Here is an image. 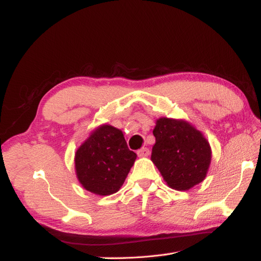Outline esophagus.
Here are the masks:
<instances>
[{"label":"esophagus","instance_id":"34e87169","mask_svg":"<svg viewBox=\"0 0 261 261\" xmlns=\"http://www.w3.org/2000/svg\"><path fill=\"white\" fill-rule=\"evenodd\" d=\"M137 153H138V156H139V157H148L149 154H150V150H149L148 148L143 147V148L139 149V150L137 151Z\"/></svg>","mask_w":261,"mask_h":261}]
</instances>
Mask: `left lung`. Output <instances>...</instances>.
<instances>
[{
	"instance_id": "left-lung-1",
	"label": "left lung",
	"mask_w": 261,
	"mask_h": 261,
	"mask_svg": "<svg viewBox=\"0 0 261 261\" xmlns=\"http://www.w3.org/2000/svg\"><path fill=\"white\" fill-rule=\"evenodd\" d=\"M152 134L151 160L169 187L188 191L205 179L212 150L201 131L184 120L159 118Z\"/></svg>"
}]
</instances>
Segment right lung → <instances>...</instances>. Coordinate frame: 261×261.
<instances>
[{
    "label": "right lung",
    "mask_w": 261,
    "mask_h": 261,
    "mask_svg": "<svg viewBox=\"0 0 261 261\" xmlns=\"http://www.w3.org/2000/svg\"><path fill=\"white\" fill-rule=\"evenodd\" d=\"M136 159L137 154L129 150L122 131L102 124L76 150L77 179L95 195H111L123 185Z\"/></svg>",
    "instance_id": "obj_1"
}]
</instances>
